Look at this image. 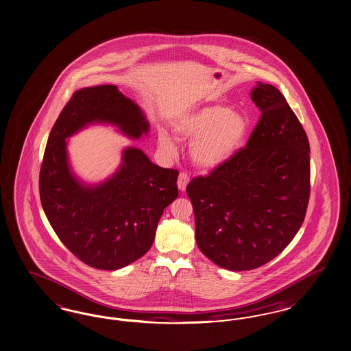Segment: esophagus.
I'll return each instance as SVG.
<instances>
[{
    "label": "esophagus",
    "mask_w": 351,
    "mask_h": 351,
    "mask_svg": "<svg viewBox=\"0 0 351 351\" xmlns=\"http://www.w3.org/2000/svg\"><path fill=\"white\" fill-rule=\"evenodd\" d=\"M188 183H189V176L185 172H180L179 178H178V186H179V189L184 192Z\"/></svg>",
    "instance_id": "34e87169"
}]
</instances>
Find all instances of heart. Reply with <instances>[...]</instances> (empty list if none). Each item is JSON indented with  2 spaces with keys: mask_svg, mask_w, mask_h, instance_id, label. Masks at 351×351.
Here are the masks:
<instances>
[{
  "mask_svg": "<svg viewBox=\"0 0 351 351\" xmlns=\"http://www.w3.org/2000/svg\"><path fill=\"white\" fill-rule=\"evenodd\" d=\"M171 130L180 141H192L189 155L197 167L213 169L228 163L242 147L249 121L225 105L212 104L175 118ZM158 145L167 155L176 152L175 142L163 132L158 134Z\"/></svg>",
  "mask_w": 351,
  "mask_h": 351,
  "instance_id": "1",
  "label": "heart"
}]
</instances>
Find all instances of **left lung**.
I'll list each match as a JSON object with an SVG mask.
<instances>
[{
	"label": "left lung",
	"instance_id": "left-lung-1",
	"mask_svg": "<svg viewBox=\"0 0 351 351\" xmlns=\"http://www.w3.org/2000/svg\"><path fill=\"white\" fill-rule=\"evenodd\" d=\"M251 100L262 116L246 147L186 185L201 252L217 266L266 265L299 232L311 193L309 142L278 88L258 82Z\"/></svg>",
	"mask_w": 351,
	"mask_h": 351
}]
</instances>
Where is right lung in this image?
<instances>
[{
    "instance_id": "obj_1",
    "label": "right lung",
    "mask_w": 351,
    "mask_h": 351,
    "mask_svg": "<svg viewBox=\"0 0 351 351\" xmlns=\"http://www.w3.org/2000/svg\"><path fill=\"white\" fill-rule=\"evenodd\" d=\"M90 123L114 125L133 139L150 129L141 108L116 85L76 90L51 130L39 193L53 232L68 250L90 267L113 271L150 250L163 210L178 197L179 172L128 147L108 180L84 184L71 171L66 139Z\"/></svg>"
}]
</instances>
